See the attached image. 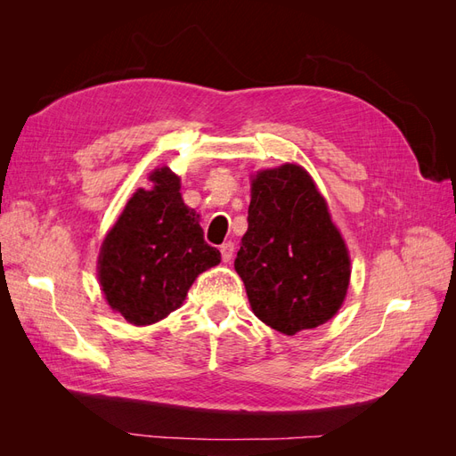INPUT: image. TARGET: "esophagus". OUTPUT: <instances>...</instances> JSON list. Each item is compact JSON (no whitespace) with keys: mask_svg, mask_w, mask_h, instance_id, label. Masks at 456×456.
Masks as SVG:
<instances>
[{"mask_svg":"<svg viewBox=\"0 0 456 456\" xmlns=\"http://www.w3.org/2000/svg\"><path fill=\"white\" fill-rule=\"evenodd\" d=\"M220 255H223V260L224 262H230L232 256H233V243L232 241H226L220 245Z\"/></svg>","mask_w":456,"mask_h":456,"instance_id":"esophagus-1","label":"esophagus"}]
</instances>
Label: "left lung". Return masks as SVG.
I'll return each mask as SVG.
<instances>
[{"mask_svg": "<svg viewBox=\"0 0 456 456\" xmlns=\"http://www.w3.org/2000/svg\"><path fill=\"white\" fill-rule=\"evenodd\" d=\"M245 236L233 262L260 322L283 335L323 325L350 285V255L312 176L295 163L251 181Z\"/></svg>", "mask_w": 456, "mask_h": 456, "instance_id": "8db88e82", "label": "left lung"}]
</instances>
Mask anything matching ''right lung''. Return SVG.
Returning a JSON list of instances; mask_svg holds the SVG:
<instances>
[{
	"mask_svg": "<svg viewBox=\"0 0 456 456\" xmlns=\"http://www.w3.org/2000/svg\"><path fill=\"white\" fill-rule=\"evenodd\" d=\"M99 255V281L106 302L133 325H150L181 308L188 289L220 253L203 240L200 215L184 205L181 178L169 167L150 173Z\"/></svg>",
	"mask_w": 456,
	"mask_h": 456,
	"instance_id": "1",
	"label": "right lung"
}]
</instances>
